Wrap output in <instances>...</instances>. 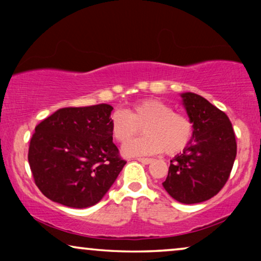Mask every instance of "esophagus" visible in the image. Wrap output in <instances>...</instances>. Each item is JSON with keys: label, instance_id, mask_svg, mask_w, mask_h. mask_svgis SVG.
Here are the masks:
<instances>
[{"label": "esophagus", "instance_id": "34e87169", "mask_svg": "<svg viewBox=\"0 0 261 261\" xmlns=\"http://www.w3.org/2000/svg\"><path fill=\"white\" fill-rule=\"evenodd\" d=\"M138 162H140L142 164H145V165H148V164H151L153 160L149 159V158H137Z\"/></svg>", "mask_w": 261, "mask_h": 261}]
</instances>
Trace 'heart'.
Here are the masks:
<instances>
[{
  "label": "heart",
  "instance_id": "b5f03b06",
  "mask_svg": "<svg viewBox=\"0 0 261 261\" xmlns=\"http://www.w3.org/2000/svg\"><path fill=\"white\" fill-rule=\"evenodd\" d=\"M141 129L146 137L124 145V155H153L162 151L176 154L187 147L192 135L190 120L174 113L172 107L160 99H144L135 103L128 113L116 110L110 116V132L120 144L130 141Z\"/></svg>",
  "mask_w": 261,
  "mask_h": 261
}]
</instances>
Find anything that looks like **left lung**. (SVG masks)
<instances>
[{
    "instance_id": "8db88e82",
    "label": "left lung",
    "mask_w": 261,
    "mask_h": 261,
    "mask_svg": "<svg viewBox=\"0 0 261 261\" xmlns=\"http://www.w3.org/2000/svg\"><path fill=\"white\" fill-rule=\"evenodd\" d=\"M180 97L192 123V137L171 160L163 187L176 201L194 204L208 201L226 184L237 156V141L223 112L194 92H183Z\"/></svg>"
}]
</instances>
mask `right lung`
<instances>
[{"label":"right lung","instance_id":"obj_1","mask_svg":"<svg viewBox=\"0 0 261 261\" xmlns=\"http://www.w3.org/2000/svg\"><path fill=\"white\" fill-rule=\"evenodd\" d=\"M106 103L62 108L35 127L28 163L46 197L70 208H88L103 198L123 169L113 142Z\"/></svg>","mask_w":261,"mask_h":261}]
</instances>
